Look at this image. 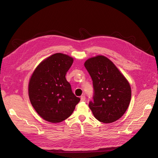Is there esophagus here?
<instances>
[{
  "mask_svg": "<svg viewBox=\"0 0 158 158\" xmlns=\"http://www.w3.org/2000/svg\"><path fill=\"white\" fill-rule=\"evenodd\" d=\"M80 99H81V102H84L85 100V95H82V96H81V98H80Z\"/></svg>",
  "mask_w": 158,
  "mask_h": 158,
  "instance_id": "obj_1",
  "label": "esophagus"
}]
</instances>
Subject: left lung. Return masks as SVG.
I'll return each mask as SVG.
<instances>
[{
	"label": "left lung",
	"instance_id": "obj_1",
	"mask_svg": "<svg viewBox=\"0 0 158 158\" xmlns=\"http://www.w3.org/2000/svg\"><path fill=\"white\" fill-rule=\"evenodd\" d=\"M84 66L93 82L94 100L89 102V107L94 117L103 123L116 121L125 113L130 103V84L106 56L90 58Z\"/></svg>",
	"mask_w": 158,
	"mask_h": 158
}]
</instances>
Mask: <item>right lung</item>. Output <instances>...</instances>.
<instances>
[{"instance_id":"obj_1","label":"right lung","mask_w":158,"mask_h":158,"mask_svg":"<svg viewBox=\"0 0 158 158\" xmlns=\"http://www.w3.org/2000/svg\"><path fill=\"white\" fill-rule=\"evenodd\" d=\"M73 63V59L69 55L55 53L43 60L31 76L30 100L36 112L47 121H63L80 102L65 78Z\"/></svg>"}]
</instances>
